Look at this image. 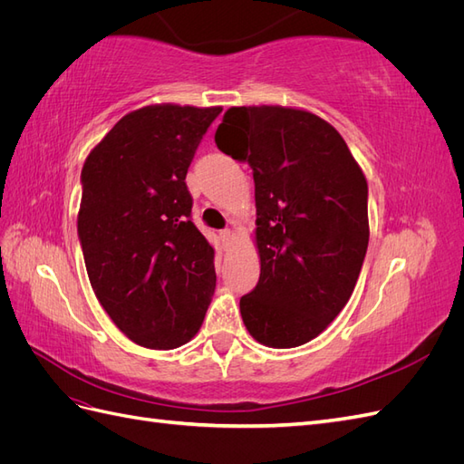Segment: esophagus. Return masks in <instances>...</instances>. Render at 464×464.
I'll return each mask as SVG.
<instances>
[{
    "label": "esophagus",
    "mask_w": 464,
    "mask_h": 464,
    "mask_svg": "<svg viewBox=\"0 0 464 464\" xmlns=\"http://www.w3.org/2000/svg\"><path fill=\"white\" fill-rule=\"evenodd\" d=\"M220 240H222V246H224V247H228V246L232 244V240H234V232H232L230 228L220 230Z\"/></svg>",
    "instance_id": "34e87169"
}]
</instances>
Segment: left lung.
I'll return each mask as SVG.
<instances>
[{
	"label": "left lung",
	"mask_w": 464,
	"mask_h": 464,
	"mask_svg": "<svg viewBox=\"0 0 464 464\" xmlns=\"http://www.w3.org/2000/svg\"><path fill=\"white\" fill-rule=\"evenodd\" d=\"M217 147L254 170L259 283L240 300L249 334L294 348L325 331L366 257L368 181L331 123L283 106L230 108Z\"/></svg>",
	"instance_id": "obj_1"
}]
</instances>
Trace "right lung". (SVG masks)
<instances>
[{
  "instance_id": "right-lung-1",
  "label": "right lung",
  "mask_w": 464,
  "mask_h": 464,
  "mask_svg": "<svg viewBox=\"0 0 464 464\" xmlns=\"http://www.w3.org/2000/svg\"><path fill=\"white\" fill-rule=\"evenodd\" d=\"M220 111H130L82 166L77 232L91 286L116 327L145 348L191 341L217 286L215 249L191 220L186 176Z\"/></svg>"
}]
</instances>
